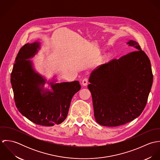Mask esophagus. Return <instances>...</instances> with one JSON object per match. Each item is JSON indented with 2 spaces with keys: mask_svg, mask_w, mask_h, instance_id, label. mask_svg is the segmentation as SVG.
Listing matches in <instances>:
<instances>
[{
  "mask_svg": "<svg viewBox=\"0 0 160 160\" xmlns=\"http://www.w3.org/2000/svg\"><path fill=\"white\" fill-rule=\"evenodd\" d=\"M88 84V78H84L82 81V84L84 86H87Z\"/></svg>",
  "mask_w": 160,
  "mask_h": 160,
  "instance_id": "esophagus-1",
  "label": "esophagus"
}]
</instances>
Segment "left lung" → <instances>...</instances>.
Returning <instances> with one entry per match:
<instances>
[{"mask_svg": "<svg viewBox=\"0 0 160 160\" xmlns=\"http://www.w3.org/2000/svg\"><path fill=\"white\" fill-rule=\"evenodd\" d=\"M134 50L101 65L91 74L94 116L102 126L126 124L144 110L153 83L150 61L136 41L127 42Z\"/></svg>", "mask_w": 160, "mask_h": 160, "instance_id": "left-lung-1", "label": "left lung"}]
</instances>
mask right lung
<instances>
[{
	"instance_id": "right-lung-1",
	"label": "right lung",
	"mask_w": 160,
	"mask_h": 160,
	"mask_svg": "<svg viewBox=\"0 0 160 160\" xmlns=\"http://www.w3.org/2000/svg\"><path fill=\"white\" fill-rule=\"evenodd\" d=\"M40 49V42L23 46L15 61L11 84L18 111L34 123L44 126L60 124L67 118L71 99L81 89L79 81L47 82L52 91L43 88L46 78L37 72L31 60Z\"/></svg>"
}]
</instances>
